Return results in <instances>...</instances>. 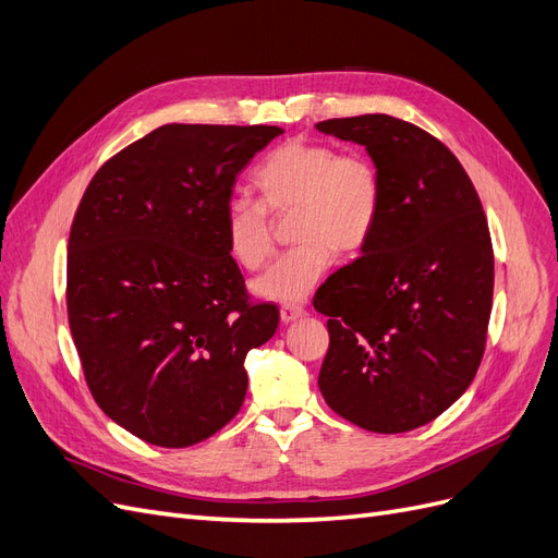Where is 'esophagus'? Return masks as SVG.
I'll list each match as a JSON object with an SVG mask.
<instances>
[{"instance_id": "34e87169", "label": "esophagus", "mask_w": 558, "mask_h": 558, "mask_svg": "<svg viewBox=\"0 0 558 558\" xmlns=\"http://www.w3.org/2000/svg\"><path fill=\"white\" fill-rule=\"evenodd\" d=\"M279 316H281V324H293V320H298V318L305 316V310H302V307H291V305H286V307H281Z\"/></svg>"}]
</instances>
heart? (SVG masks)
<instances>
[{
  "instance_id": "b5f03b06",
  "label": "heart",
  "mask_w": 558,
  "mask_h": 558,
  "mask_svg": "<svg viewBox=\"0 0 558 558\" xmlns=\"http://www.w3.org/2000/svg\"><path fill=\"white\" fill-rule=\"evenodd\" d=\"M260 202L230 199L223 238L230 256L248 272L275 253L269 214L295 211L291 238L298 244L253 281V293L281 305L307 300L332 256H356L373 240L381 214V177L365 156H340L328 144L291 140L277 146L253 172Z\"/></svg>"
}]
</instances>
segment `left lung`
Returning <instances> with one entry per match:
<instances>
[{"mask_svg": "<svg viewBox=\"0 0 558 558\" xmlns=\"http://www.w3.org/2000/svg\"><path fill=\"white\" fill-rule=\"evenodd\" d=\"M316 130L365 146L381 214L363 256L320 286L330 316L318 388L373 433L430 424L475 379L494 300V248L475 185L433 134L386 113Z\"/></svg>", "mask_w": 558, "mask_h": 558, "instance_id": "left-lung-1", "label": "left lung"}]
</instances>
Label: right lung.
Instances as JSON below:
<instances>
[{
	"mask_svg": "<svg viewBox=\"0 0 558 558\" xmlns=\"http://www.w3.org/2000/svg\"><path fill=\"white\" fill-rule=\"evenodd\" d=\"M277 125H162L99 167L66 244V312L90 393L158 447L221 430L279 310L248 302L223 238L238 174Z\"/></svg>",
	"mask_w": 558,
	"mask_h": 558,
	"instance_id": "obj_1",
	"label": "right lung"
}]
</instances>
